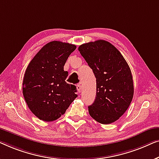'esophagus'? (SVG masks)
I'll return each instance as SVG.
<instances>
[{
  "mask_svg": "<svg viewBox=\"0 0 159 159\" xmlns=\"http://www.w3.org/2000/svg\"><path fill=\"white\" fill-rule=\"evenodd\" d=\"M76 88H77V90H78V92L79 93H80L82 91V86L81 85H80V84H78L77 86H76Z\"/></svg>",
  "mask_w": 159,
  "mask_h": 159,
  "instance_id": "1",
  "label": "esophagus"
}]
</instances>
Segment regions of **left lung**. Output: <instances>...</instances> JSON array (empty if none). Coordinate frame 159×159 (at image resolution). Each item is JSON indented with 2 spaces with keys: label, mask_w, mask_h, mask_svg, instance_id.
I'll return each instance as SVG.
<instances>
[{
  "label": "left lung",
  "mask_w": 159,
  "mask_h": 159,
  "mask_svg": "<svg viewBox=\"0 0 159 159\" xmlns=\"http://www.w3.org/2000/svg\"><path fill=\"white\" fill-rule=\"evenodd\" d=\"M79 50L97 79V96L89 115L101 124L117 121L126 111L134 93L130 68L121 53L105 40L83 44Z\"/></svg>",
  "instance_id": "obj_1"
}]
</instances>
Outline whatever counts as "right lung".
Segmentation results:
<instances>
[{"instance_id": "1", "label": "right lung", "mask_w": 159, "mask_h": 159, "mask_svg": "<svg viewBox=\"0 0 159 159\" xmlns=\"http://www.w3.org/2000/svg\"><path fill=\"white\" fill-rule=\"evenodd\" d=\"M76 46L60 41L46 44L33 57L25 71L23 95L28 107L39 120L52 122L64 115L77 94L68 84L64 66Z\"/></svg>"}]
</instances>
